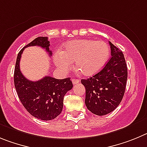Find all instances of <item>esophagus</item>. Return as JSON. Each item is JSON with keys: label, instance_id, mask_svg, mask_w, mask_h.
<instances>
[{"label": "esophagus", "instance_id": "obj_1", "mask_svg": "<svg viewBox=\"0 0 147 147\" xmlns=\"http://www.w3.org/2000/svg\"><path fill=\"white\" fill-rule=\"evenodd\" d=\"M72 83H73L74 85H75V84H78V83H79L80 80H79L78 79H72Z\"/></svg>", "mask_w": 147, "mask_h": 147}]
</instances>
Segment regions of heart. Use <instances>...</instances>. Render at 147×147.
<instances>
[{
    "label": "heart",
    "instance_id": "1",
    "mask_svg": "<svg viewBox=\"0 0 147 147\" xmlns=\"http://www.w3.org/2000/svg\"><path fill=\"white\" fill-rule=\"evenodd\" d=\"M110 56L106 42L91 39H80L69 42L63 51L58 50L53 55L55 65L61 70H67L75 61L76 69L83 75L91 76L100 72Z\"/></svg>",
    "mask_w": 147,
    "mask_h": 147
}]
</instances>
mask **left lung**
Here are the masks:
<instances>
[{
  "mask_svg": "<svg viewBox=\"0 0 147 147\" xmlns=\"http://www.w3.org/2000/svg\"><path fill=\"white\" fill-rule=\"evenodd\" d=\"M111 57L100 72L81 80L86 88L85 103L88 111L104 116L117 108L125 94L127 67L124 54L109 42Z\"/></svg>",
  "mask_w": 147,
  "mask_h": 147,
  "instance_id": "8db88e82",
  "label": "left lung"
}]
</instances>
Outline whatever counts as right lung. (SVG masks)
<instances>
[{"label":"right lung","mask_w":147,"mask_h":147,"mask_svg":"<svg viewBox=\"0 0 147 147\" xmlns=\"http://www.w3.org/2000/svg\"><path fill=\"white\" fill-rule=\"evenodd\" d=\"M30 46H39L51 56L47 37L40 36L25 46L19 52L14 69V82L16 91L22 105L33 116L48 121L56 118L62 111L64 96L73 87L70 78L55 79L45 76L37 81L26 78L20 69V61L24 49Z\"/></svg>","instance_id":"obj_1"}]
</instances>
